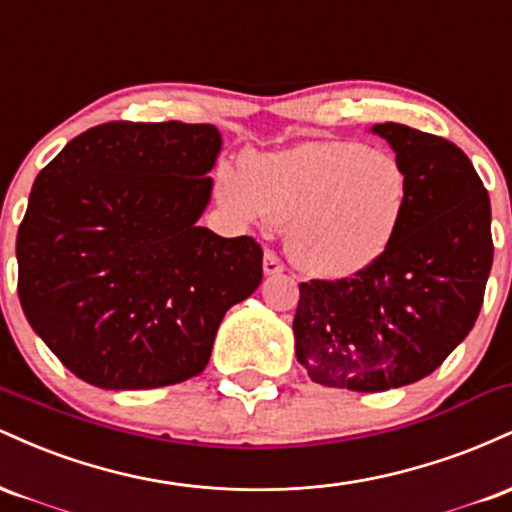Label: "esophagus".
<instances>
[{
	"label": "esophagus",
	"mask_w": 512,
	"mask_h": 512,
	"mask_svg": "<svg viewBox=\"0 0 512 512\" xmlns=\"http://www.w3.org/2000/svg\"><path fill=\"white\" fill-rule=\"evenodd\" d=\"M284 272V262L274 255V252H267L264 255V276H276Z\"/></svg>",
	"instance_id": "obj_1"
}]
</instances>
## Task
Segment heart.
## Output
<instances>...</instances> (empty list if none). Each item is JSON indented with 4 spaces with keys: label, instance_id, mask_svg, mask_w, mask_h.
I'll list each match as a JSON object with an SVG mask.
<instances>
[{
    "label": "heart",
    "instance_id": "1",
    "mask_svg": "<svg viewBox=\"0 0 512 512\" xmlns=\"http://www.w3.org/2000/svg\"><path fill=\"white\" fill-rule=\"evenodd\" d=\"M219 197L243 219L289 223L286 250L303 272L344 279L378 262L411 197L409 170L358 142H308L252 154L243 173L219 170Z\"/></svg>",
    "mask_w": 512,
    "mask_h": 512
}]
</instances>
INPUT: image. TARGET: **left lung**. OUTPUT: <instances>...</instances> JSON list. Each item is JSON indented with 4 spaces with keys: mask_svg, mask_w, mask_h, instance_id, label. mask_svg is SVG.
I'll return each instance as SVG.
<instances>
[{
    "mask_svg": "<svg viewBox=\"0 0 512 512\" xmlns=\"http://www.w3.org/2000/svg\"><path fill=\"white\" fill-rule=\"evenodd\" d=\"M373 134L409 170L402 226L351 279L303 281L293 317L310 380L354 392L431 375L477 322L493 262L489 192L460 146L397 122Z\"/></svg>",
    "mask_w": 512,
    "mask_h": 512,
    "instance_id": "8db88e82",
    "label": "left lung"
}]
</instances>
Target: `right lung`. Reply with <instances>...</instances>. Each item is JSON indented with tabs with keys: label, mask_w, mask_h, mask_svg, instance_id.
Segmentation results:
<instances>
[{
	"label": "right lung",
	"mask_w": 512,
	"mask_h": 512,
	"mask_svg": "<svg viewBox=\"0 0 512 512\" xmlns=\"http://www.w3.org/2000/svg\"><path fill=\"white\" fill-rule=\"evenodd\" d=\"M214 125L105 122L33 182L16 236L26 320L76 378L151 390L207 368L223 315L262 281V248L197 226Z\"/></svg>",
	"instance_id": "obj_1"
}]
</instances>
